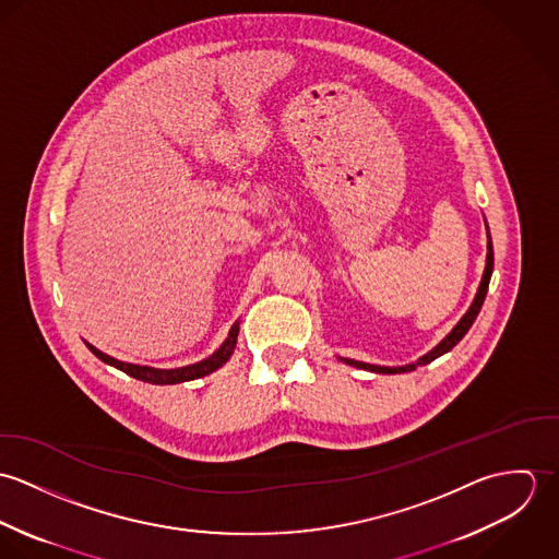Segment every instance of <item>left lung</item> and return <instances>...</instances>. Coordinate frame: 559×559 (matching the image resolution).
<instances>
[{"label":"left lung","mask_w":559,"mask_h":559,"mask_svg":"<svg viewBox=\"0 0 559 559\" xmlns=\"http://www.w3.org/2000/svg\"><path fill=\"white\" fill-rule=\"evenodd\" d=\"M490 275H492V242H490V235H488V253H486V269H484V275H481V282H479L478 295L472 304V308L467 310V314L461 319V322L448 333L445 340H441L439 346H435L428 355L419 357L417 364H408V366H402V368H383V366H370V364H364V361H355V359H344L348 366H355V368H364V370H370V372H379V374H396V372H411L415 370L417 366H426L430 361H435L437 357L445 355L448 350H452L463 337L465 333L472 329L474 320L478 319L479 308L486 299V290H488V282H490Z\"/></svg>","instance_id":"8db88e82"}]
</instances>
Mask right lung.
I'll list each match as a JSON object with an SVG mask.
<instances>
[{
  "label": "right lung",
  "instance_id": "1",
  "mask_svg": "<svg viewBox=\"0 0 559 559\" xmlns=\"http://www.w3.org/2000/svg\"><path fill=\"white\" fill-rule=\"evenodd\" d=\"M237 335H239V322L233 324L226 342L222 344V348L217 353H213L209 359L200 361V364H193V366H185V368H176V370H159V368H148V366H135V364H124V361H118L105 353H100L98 348L90 346L87 348L105 364L127 372L129 377L138 379V381H144V383H153V385H174V383H182V381H193V379H200V377H206L211 372H215L217 368H222L230 355L235 353V346H237Z\"/></svg>",
  "mask_w": 559,
  "mask_h": 559
}]
</instances>
